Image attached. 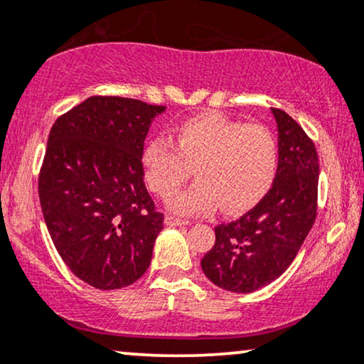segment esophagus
Returning a JSON list of instances; mask_svg holds the SVG:
<instances>
[{"label":"esophagus","mask_w":364,"mask_h":364,"mask_svg":"<svg viewBox=\"0 0 364 364\" xmlns=\"http://www.w3.org/2000/svg\"><path fill=\"white\" fill-rule=\"evenodd\" d=\"M164 223H166L168 226H186V225H190V221H188V220H179V218H174V216H166V218H164Z\"/></svg>","instance_id":"esophagus-1"}]
</instances>
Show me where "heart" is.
Returning <instances> with one entry per match:
<instances>
[{"label": "heart", "mask_w": 364, "mask_h": 364, "mask_svg": "<svg viewBox=\"0 0 364 364\" xmlns=\"http://www.w3.org/2000/svg\"><path fill=\"white\" fill-rule=\"evenodd\" d=\"M173 143L153 139L141 153L146 185L166 198L193 174L198 179L169 200L178 215H206L253 208L273 185L278 141L263 124H246L218 113H203L174 126Z\"/></svg>", "instance_id": "heart-1"}]
</instances>
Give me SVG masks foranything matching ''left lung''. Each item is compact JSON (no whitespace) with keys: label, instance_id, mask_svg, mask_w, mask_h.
Returning a JSON list of instances; mask_svg holds the SVG:
<instances>
[{"label":"left lung","instance_id":"obj_1","mask_svg":"<svg viewBox=\"0 0 364 364\" xmlns=\"http://www.w3.org/2000/svg\"><path fill=\"white\" fill-rule=\"evenodd\" d=\"M278 128V168L263 200L240 220L215 228V246L201 268L218 288L253 293L273 283L296 258L316 218V148L284 111L271 108Z\"/></svg>","mask_w":364,"mask_h":364}]
</instances>
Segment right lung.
<instances>
[{
  "mask_svg": "<svg viewBox=\"0 0 364 364\" xmlns=\"http://www.w3.org/2000/svg\"><path fill=\"white\" fill-rule=\"evenodd\" d=\"M166 106L91 96L53 124L40 203L53 245L96 289L129 287L146 273L163 230L143 183L141 153Z\"/></svg>",
  "mask_w": 364,
  "mask_h": 364,
  "instance_id": "obj_1",
  "label": "right lung"
}]
</instances>
